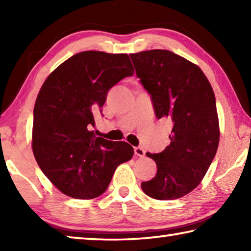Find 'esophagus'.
<instances>
[{
	"instance_id": "esophagus-1",
	"label": "esophagus",
	"mask_w": 251,
	"mask_h": 251,
	"mask_svg": "<svg viewBox=\"0 0 251 251\" xmlns=\"http://www.w3.org/2000/svg\"><path fill=\"white\" fill-rule=\"evenodd\" d=\"M134 152H135V155L138 156V157H144V156H145V151H144L142 147H135L134 148Z\"/></svg>"
}]
</instances>
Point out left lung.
Instances as JSON below:
<instances>
[{"label": "left lung", "instance_id": "obj_1", "mask_svg": "<svg viewBox=\"0 0 251 251\" xmlns=\"http://www.w3.org/2000/svg\"><path fill=\"white\" fill-rule=\"evenodd\" d=\"M136 76L151 97L156 117L173 123L171 144L154 159L157 174L142 182L147 196L173 201L194 190L205 176L219 143L216 99L197 65L171 50H151L129 55Z\"/></svg>", "mask_w": 251, "mask_h": 251}]
</instances>
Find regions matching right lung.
<instances>
[{"label":"right lung","mask_w":251,"mask_h":251,"mask_svg":"<svg viewBox=\"0 0 251 251\" xmlns=\"http://www.w3.org/2000/svg\"><path fill=\"white\" fill-rule=\"evenodd\" d=\"M133 75L127 54L86 50L59 65L41 87L33 112L34 157L66 196L99 197L118 165L133 157L129 144L97 137L93 129L108 91Z\"/></svg>","instance_id":"add662e5"}]
</instances>
